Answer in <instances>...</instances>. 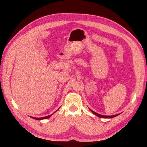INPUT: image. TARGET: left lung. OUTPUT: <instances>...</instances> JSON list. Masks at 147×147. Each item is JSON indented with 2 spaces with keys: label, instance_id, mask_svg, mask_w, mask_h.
<instances>
[{
  "label": "left lung",
  "instance_id": "1",
  "mask_svg": "<svg viewBox=\"0 0 147 147\" xmlns=\"http://www.w3.org/2000/svg\"><path fill=\"white\" fill-rule=\"evenodd\" d=\"M90 110L91 111V112L94 113L95 115H96V116H97V117H100V118H113V117H117V116H118V115H119V114H117V115H112V116H105V115H100V114H98V113H96L95 112H94V111H92V110H91L90 109Z\"/></svg>",
  "mask_w": 147,
  "mask_h": 147
}]
</instances>
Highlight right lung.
Segmentation results:
<instances>
[{"label":"right lung","mask_w":147,"mask_h":147,"mask_svg":"<svg viewBox=\"0 0 147 147\" xmlns=\"http://www.w3.org/2000/svg\"><path fill=\"white\" fill-rule=\"evenodd\" d=\"M58 110V109H57ZM56 110V111H57ZM52 115V114L51 115H48V116H47V117H42V118H35V117H30L31 118H34V119H37V120H40V119H47V118H50L51 116Z\"/></svg>","instance_id":"1"}]
</instances>
